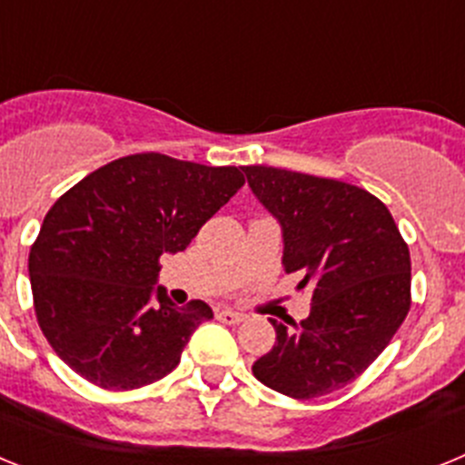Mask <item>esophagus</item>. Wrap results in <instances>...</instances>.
<instances>
[{"instance_id": "34e87169", "label": "esophagus", "mask_w": 465, "mask_h": 465, "mask_svg": "<svg viewBox=\"0 0 465 465\" xmlns=\"http://www.w3.org/2000/svg\"><path fill=\"white\" fill-rule=\"evenodd\" d=\"M216 319H219L221 323H228V326H237V323L244 322V314H240V312H232V310H219L216 312Z\"/></svg>"}]
</instances>
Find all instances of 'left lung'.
Masks as SVG:
<instances>
[{
	"label": "left lung",
	"instance_id": "1",
	"mask_svg": "<svg viewBox=\"0 0 465 465\" xmlns=\"http://www.w3.org/2000/svg\"><path fill=\"white\" fill-rule=\"evenodd\" d=\"M283 232V272L312 291L305 322L270 319L277 342L253 363L262 384L298 401L354 381L410 312V249L386 204L351 183L279 167H242Z\"/></svg>",
	"mask_w": 465,
	"mask_h": 465
}]
</instances>
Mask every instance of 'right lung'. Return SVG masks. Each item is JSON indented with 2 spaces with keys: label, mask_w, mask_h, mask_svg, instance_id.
<instances>
[{
  "label": "right lung",
  "mask_w": 465,
  "mask_h": 465,
  "mask_svg": "<svg viewBox=\"0 0 465 465\" xmlns=\"http://www.w3.org/2000/svg\"><path fill=\"white\" fill-rule=\"evenodd\" d=\"M242 186L237 167L134 153L60 195L30 249L36 322L53 351L109 391L170 375L213 312L155 289L160 256L183 252Z\"/></svg>",
  "instance_id": "add662e5"
}]
</instances>
